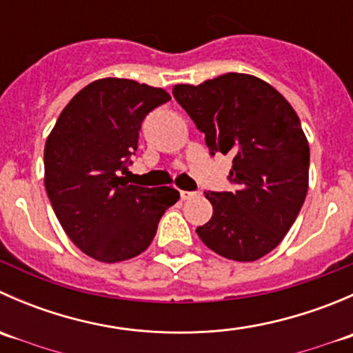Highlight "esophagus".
Wrapping results in <instances>:
<instances>
[{
  "instance_id": "obj_1",
  "label": "esophagus",
  "mask_w": 353,
  "mask_h": 353,
  "mask_svg": "<svg viewBox=\"0 0 353 353\" xmlns=\"http://www.w3.org/2000/svg\"><path fill=\"white\" fill-rule=\"evenodd\" d=\"M198 193H194V191H181V199H184V201H186V199H191L193 196H196Z\"/></svg>"
}]
</instances>
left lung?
Returning a JSON list of instances; mask_svg holds the SVG:
<instances>
[{
  "label": "left lung",
  "instance_id": "left-lung-1",
  "mask_svg": "<svg viewBox=\"0 0 353 353\" xmlns=\"http://www.w3.org/2000/svg\"><path fill=\"white\" fill-rule=\"evenodd\" d=\"M172 94L205 133L212 154L232 155L234 193H205L213 215L198 227L206 248L256 261L276 248L309 188V143L297 112L276 88L248 73H225Z\"/></svg>",
  "mask_w": 353,
  "mask_h": 353
}]
</instances>
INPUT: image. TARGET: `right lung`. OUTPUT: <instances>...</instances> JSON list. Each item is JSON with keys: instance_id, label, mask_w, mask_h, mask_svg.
<instances>
[{"instance_id": "1", "label": "right lung", "mask_w": 353, "mask_h": 353, "mask_svg": "<svg viewBox=\"0 0 353 353\" xmlns=\"http://www.w3.org/2000/svg\"><path fill=\"white\" fill-rule=\"evenodd\" d=\"M170 101L163 88L128 78H101L81 88L59 114L44 147L49 201L73 244L102 263L141 254L160 216L179 199L169 186L128 184L141 121Z\"/></svg>"}]
</instances>
